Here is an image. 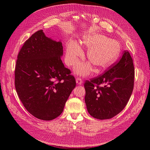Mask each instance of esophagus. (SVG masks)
I'll return each mask as SVG.
<instances>
[{
  "mask_svg": "<svg viewBox=\"0 0 150 150\" xmlns=\"http://www.w3.org/2000/svg\"><path fill=\"white\" fill-rule=\"evenodd\" d=\"M76 81L77 84H78V85H81V84H83V81H82V79H81V78H78L76 79Z\"/></svg>",
  "mask_w": 150,
  "mask_h": 150,
  "instance_id": "1",
  "label": "esophagus"
}]
</instances>
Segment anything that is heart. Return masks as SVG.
Returning a JSON list of instances; mask_svg holds the SVG:
<instances>
[{"label":"heart","mask_w":150,"mask_h":150,"mask_svg":"<svg viewBox=\"0 0 150 150\" xmlns=\"http://www.w3.org/2000/svg\"><path fill=\"white\" fill-rule=\"evenodd\" d=\"M83 46L88 49L87 59L96 71L107 69L117 61L121 52L120 43L115 39H110L99 34L86 35L81 42ZM83 56L79 45L73 40L68 43L66 48V62L68 66H72ZM89 63L79 64L74 68L77 74L88 75L92 71Z\"/></svg>","instance_id":"heart-1"}]
</instances>
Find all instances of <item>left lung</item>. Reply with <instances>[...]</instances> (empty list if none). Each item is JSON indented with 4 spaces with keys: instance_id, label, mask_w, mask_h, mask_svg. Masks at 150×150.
<instances>
[{
    "instance_id": "left-lung-1",
    "label": "left lung",
    "mask_w": 150,
    "mask_h": 150,
    "mask_svg": "<svg viewBox=\"0 0 150 150\" xmlns=\"http://www.w3.org/2000/svg\"><path fill=\"white\" fill-rule=\"evenodd\" d=\"M134 78L132 57L128 51H125L121 59L108 71L86 81L84 99L89 115L103 120L119 114L132 94Z\"/></svg>"
}]
</instances>
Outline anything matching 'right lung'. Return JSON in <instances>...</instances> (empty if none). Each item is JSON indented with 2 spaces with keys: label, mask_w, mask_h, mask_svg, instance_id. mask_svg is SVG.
<instances>
[{
  "label": "right lung",
  "mask_w": 150,
  "mask_h": 150,
  "mask_svg": "<svg viewBox=\"0 0 150 150\" xmlns=\"http://www.w3.org/2000/svg\"><path fill=\"white\" fill-rule=\"evenodd\" d=\"M61 40L46 37L42 30L27 40L18 54L15 87L24 106L39 120L50 121L63 111L76 80L61 61Z\"/></svg>",
  "instance_id": "1"
}]
</instances>
